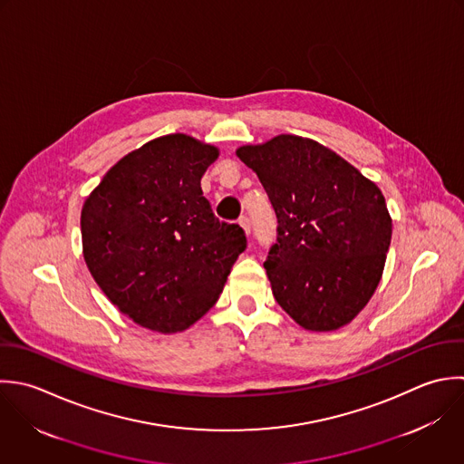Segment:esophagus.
Here are the masks:
<instances>
[{
    "instance_id": "1",
    "label": "esophagus",
    "mask_w": 464,
    "mask_h": 464,
    "mask_svg": "<svg viewBox=\"0 0 464 464\" xmlns=\"http://www.w3.org/2000/svg\"><path fill=\"white\" fill-rule=\"evenodd\" d=\"M238 224L244 227L246 235H249V233H251V224H249V217H247V215H242V217L238 218Z\"/></svg>"
}]
</instances>
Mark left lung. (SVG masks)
I'll use <instances>...</instances> for the list:
<instances>
[{
    "label": "left lung",
    "instance_id": "8db88e82",
    "mask_svg": "<svg viewBox=\"0 0 464 464\" xmlns=\"http://www.w3.org/2000/svg\"><path fill=\"white\" fill-rule=\"evenodd\" d=\"M276 215L264 267L278 305L307 331L349 324L374 295L392 237L380 188L316 140L278 135L237 150Z\"/></svg>",
    "mask_w": 464,
    "mask_h": 464
}]
</instances>
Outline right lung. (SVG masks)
Here are the masks:
<instances>
[{
    "mask_svg": "<svg viewBox=\"0 0 464 464\" xmlns=\"http://www.w3.org/2000/svg\"><path fill=\"white\" fill-rule=\"evenodd\" d=\"M218 150L184 133L121 159L81 211L86 266L135 324L177 333L218 300L246 233L215 217L200 179Z\"/></svg>",
    "mask_w": 464,
    "mask_h": 464,
    "instance_id": "obj_1",
    "label": "right lung"
}]
</instances>
